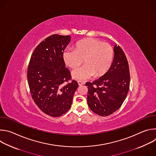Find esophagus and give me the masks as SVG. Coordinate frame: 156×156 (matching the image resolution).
I'll return each mask as SVG.
<instances>
[{
	"label": "esophagus",
	"instance_id": "34e87169",
	"mask_svg": "<svg viewBox=\"0 0 156 156\" xmlns=\"http://www.w3.org/2000/svg\"><path fill=\"white\" fill-rule=\"evenodd\" d=\"M78 84L79 86H81V85L84 84V83L82 82V81H78Z\"/></svg>",
	"mask_w": 156,
	"mask_h": 156
}]
</instances>
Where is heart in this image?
I'll return each mask as SVG.
<instances>
[{"mask_svg":"<svg viewBox=\"0 0 156 156\" xmlns=\"http://www.w3.org/2000/svg\"><path fill=\"white\" fill-rule=\"evenodd\" d=\"M65 65L72 69L81 65L84 60L85 65L72 72V77L76 80H84L100 77L105 75L112 66L114 49L108 43L95 38H87L78 42L75 49L63 52Z\"/></svg>","mask_w":156,"mask_h":156,"instance_id":"heart-1","label":"heart"}]
</instances>
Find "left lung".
<instances>
[{
	"label": "left lung",
	"instance_id": "obj_1",
	"mask_svg": "<svg viewBox=\"0 0 156 156\" xmlns=\"http://www.w3.org/2000/svg\"><path fill=\"white\" fill-rule=\"evenodd\" d=\"M114 57L108 72L93 83L87 82V104L95 114L105 117L115 112L122 105L129 88V70L121 48L114 46Z\"/></svg>",
	"mask_w": 156,
	"mask_h": 156
}]
</instances>
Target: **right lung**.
I'll return each mask as SVG.
<instances>
[{
    "label": "right lung",
    "mask_w": 156,
    "mask_h": 156,
    "mask_svg": "<svg viewBox=\"0 0 156 156\" xmlns=\"http://www.w3.org/2000/svg\"><path fill=\"white\" fill-rule=\"evenodd\" d=\"M70 38L58 34L46 38L34 49L28 68L27 79L34 102L44 113L53 117L70 109L78 87L75 80L65 84L72 77L63 54Z\"/></svg>",
    "instance_id": "add662e5"
}]
</instances>
